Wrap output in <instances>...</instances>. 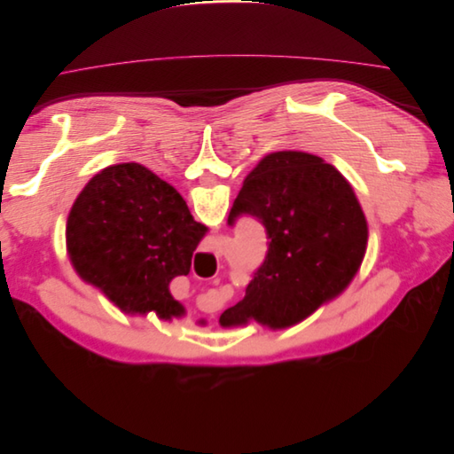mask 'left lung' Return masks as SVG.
<instances>
[{
    "instance_id": "1",
    "label": "left lung",
    "mask_w": 454,
    "mask_h": 454,
    "mask_svg": "<svg viewBox=\"0 0 454 454\" xmlns=\"http://www.w3.org/2000/svg\"><path fill=\"white\" fill-rule=\"evenodd\" d=\"M263 223L269 250L246 295L219 322L257 320L287 327L335 297L358 272L367 222L350 184L324 159L303 151L270 153L246 176L227 223Z\"/></svg>"
}]
</instances>
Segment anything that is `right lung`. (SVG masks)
Listing matches in <instances>:
<instances>
[{
	"label": "right lung",
	"mask_w": 454,
	"mask_h": 454,
	"mask_svg": "<svg viewBox=\"0 0 454 454\" xmlns=\"http://www.w3.org/2000/svg\"><path fill=\"white\" fill-rule=\"evenodd\" d=\"M206 231L170 184L138 162H122L81 191L67 215L66 246L79 277L121 310L172 320L184 307L168 286L189 274Z\"/></svg>",
	"instance_id": "add662e5"
}]
</instances>
